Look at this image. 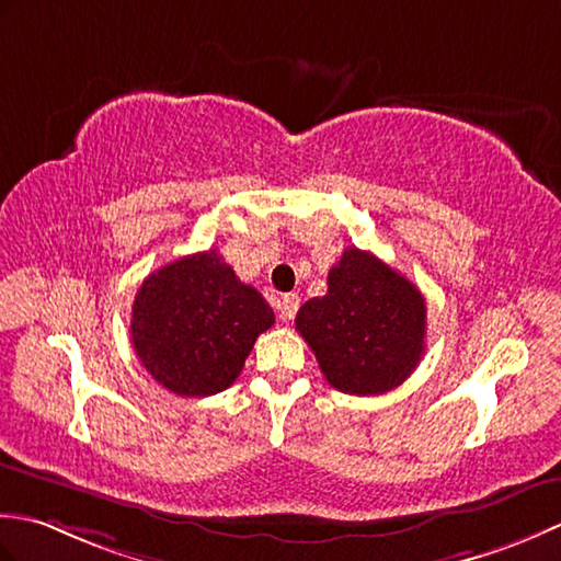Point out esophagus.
<instances>
[{
  "label": "esophagus",
  "mask_w": 561,
  "mask_h": 561,
  "mask_svg": "<svg viewBox=\"0 0 561 561\" xmlns=\"http://www.w3.org/2000/svg\"><path fill=\"white\" fill-rule=\"evenodd\" d=\"M297 307H300V295H297V293H288V295L280 297L278 310H280L283 322H290V319H295Z\"/></svg>",
  "instance_id": "obj_1"
}]
</instances>
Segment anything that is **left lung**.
Wrapping results in <instances>:
<instances>
[{
  "instance_id": "8db88e82",
  "label": "left lung",
  "mask_w": 561,
  "mask_h": 561,
  "mask_svg": "<svg viewBox=\"0 0 561 561\" xmlns=\"http://www.w3.org/2000/svg\"><path fill=\"white\" fill-rule=\"evenodd\" d=\"M329 290L295 317L327 382L346 394H385L424 356L426 300L402 273L348 247L329 271Z\"/></svg>"
}]
</instances>
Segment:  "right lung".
Here are the masks:
<instances>
[{
  "label": "right lung",
  "mask_w": 561,
  "mask_h": 561,
  "mask_svg": "<svg viewBox=\"0 0 561 561\" xmlns=\"http://www.w3.org/2000/svg\"><path fill=\"white\" fill-rule=\"evenodd\" d=\"M273 322L264 295L210 249L142 280L130 334L137 358L159 385L181 397H210L237 380L254 341Z\"/></svg>",
  "instance_id": "add662e5"
}]
</instances>
